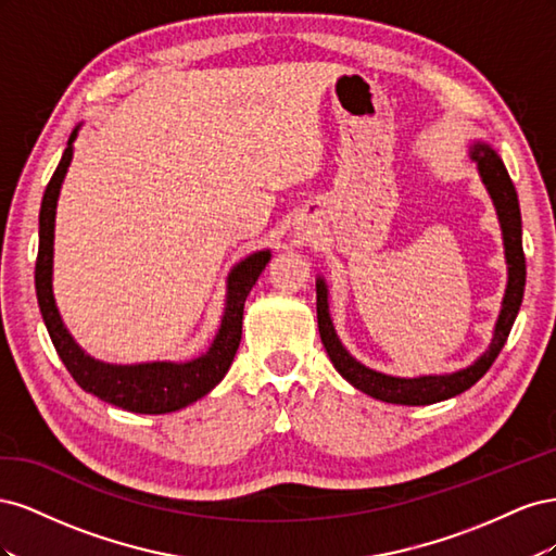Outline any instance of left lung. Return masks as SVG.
<instances>
[{
  "instance_id": "8db88e82",
  "label": "left lung",
  "mask_w": 556,
  "mask_h": 556,
  "mask_svg": "<svg viewBox=\"0 0 556 556\" xmlns=\"http://www.w3.org/2000/svg\"><path fill=\"white\" fill-rule=\"evenodd\" d=\"M470 160L478 162L480 178L494 201V208L503 231V248H506V262H508L506 296H503L501 313L494 327V339L490 348L482 352L480 359L462 368V371L445 374V376L394 378V376L378 374L374 368L359 364L343 348L329 317L327 285L323 278H317L315 282L319 339L325 343V350L333 368L352 387H357L359 392L374 396L378 401L401 403V406H429V403H439L466 392L468 387H473L486 371H490V366L498 357V352L503 350V345H506L508 333L519 313L521 296H525V282H527V262H525V250H521V213H519L517 190L508 176L506 164H503V160L496 155V150H492L486 143L478 141L470 146Z\"/></svg>"
}]
</instances>
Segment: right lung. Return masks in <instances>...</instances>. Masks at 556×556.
<instances>
[{
  "label": "right lung",
  "mask_w": 556,
  "mask_h": 556,
  "mask_svg": "<svg viewBox=\"0 0 556 556\" xmlns=\"http://www.w3.org/2000/svg\"><path fill=\"white\" fill-rule=\"evenodd\" d=\"M76 134L78 127L72 131L58 169L48 182L39 213V255L35 268V282L39 308L43 315L46 329L50 333V341H53L66 371L72 374V378L83 387V390L111 403V406L143 415L180 410L185 406H190L197 399L206 396L229 371L233 355H237L241 343L245 299L252 290V285L257 282L260 274L264 271V266L271 260V252H252L250 257H245L231 268V274L227 278V306L223 315V325L217 329V336L213 339L206 355L185 364L153 362L131 366H117L92 359L78 348V343L72 339V333L66 331L53 296L55 208L62 180L72 164Z\"/></svg>",
  "instance_id": "add662e5"
}]
</instances>
